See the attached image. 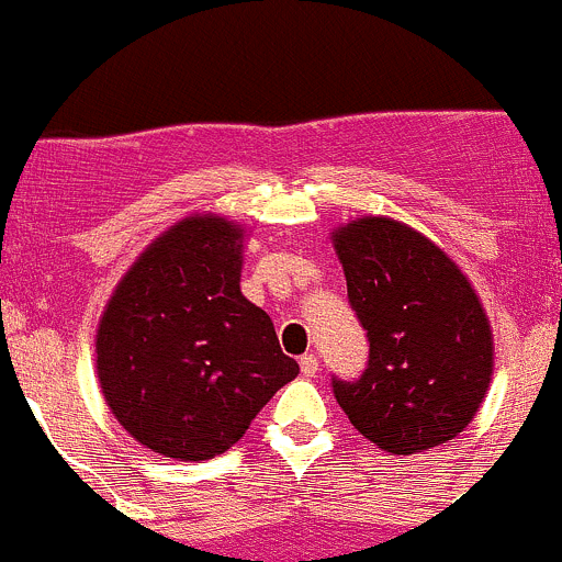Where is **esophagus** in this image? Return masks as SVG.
Listing matches in <instances>:
<instances>
[{
  "label": "esophagus",
  "mask_w": 562,
  "mask_h": 562,
  "mask_svg": "<svg viewBox=\"0 0 562 562\" xmlns=\"http://www.w3.org/2000/svg\"><path fill=\"white\" fill-rule=\"evenodd\" d=\"M316 371H319V360H316V355H303V358H300V374L314 376Z\"/></svg>",
  "instance_id": "esophagus-1"
}]
</instances>
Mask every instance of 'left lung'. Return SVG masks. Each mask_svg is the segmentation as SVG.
<instances>
[{"label": "left lung", "mask_w": 562, "mask_h": 562, "mask_svg": "<svg viewBox=\"0 0 562 562\" xmlns=\"http://www.w3.org/2000/svg\"><path fill=\"white\" fill-rule=\"evenodd\" d=\"M333 243L369 338L363 374L333 376L336 402L366 440L398 457L453 440L492 380V330L475 289L398 221H352Z\"/></svg>", "instance_id": "1"}]
</instances>
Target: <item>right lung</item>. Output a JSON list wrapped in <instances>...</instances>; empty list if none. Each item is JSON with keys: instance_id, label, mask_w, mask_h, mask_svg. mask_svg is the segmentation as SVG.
Masks as SVG:
<instances>
[{"instance_id": "add662e5", "label": "right lung", "mask_w": 562, "mask_h": 562, "mask_svg": "<svg viewBox=\"0 0 562 562\" xmlns=\"http://www.w3.org/2000/svg\"><path fill=\"white\" fill-rule=\"evenodd\" d=\"M240 265V226L186 218L136 259L105 305L94 341L105 404L160 457H218L297 376L270 316L243 297Z\"/></svg>"}]
</instances>
